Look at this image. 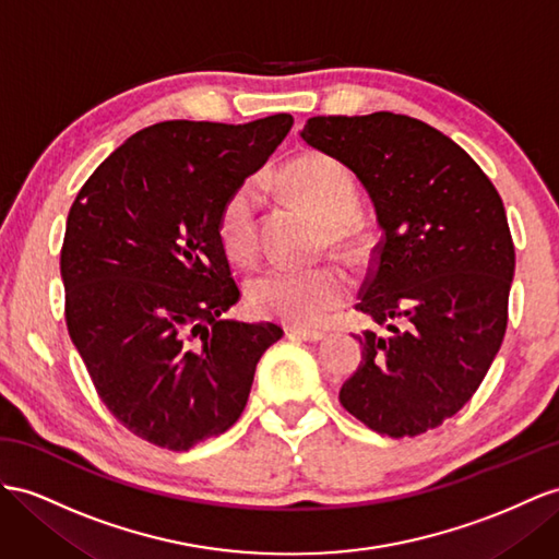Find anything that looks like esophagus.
<instances>
[{"instance_id": "obj_1", "label": "esophagus", "mask_w": 559, "mask_h": 559, "mask_svg": "<svg viewBox=\"0 0 559 559\" xmlns=\"http://www.w3.org/2000/svg\"><path fill=\"white\" fill-rule=\"evenodd\" d=\"M285 333H288V337H295V340H305V342H319L323 340L325 335L321 331H307V328H285Z\"/></svg>"}]
</instances>
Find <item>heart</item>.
<instances>
[{
    "instance_id": "1",
    "label": "heart",
    "mask_w": 559,
    "mask_h": 559,
    "mask_svg": "<svg viewBox=\"0 0 559 559\" xmlns=\"http://www.w3.org/2000/svg\"><path fill=\"white\" fill-rule=\"evenodd\" d=\"M278 183L299 205L321 219L328 240L349 257L366 250V228L354 217L359 193L349 171L335 157L302 153L278 171ZM222 250L236 264L248 266L260 252V191L252 179L240 181L226 195L217 217ZM352 281L337 264L311 269L269 266L248 281V302L266 319H278L297 328L323 323L333 311L347 305Z\"/></svg>"
}]
</instances>
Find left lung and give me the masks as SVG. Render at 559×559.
I'll return each mask as SVG.
<instances>
[{
  "instance_id": "obj_1",
  "label": "left lung",
  "mask_w": 559,
  "mask_h": 559,
  "mask_svg": "<svg viewBox=\"0 0 559 559\" xmlns=\"http://www.w3.org/2000/svg\"><path fill=\"white\" fill-rule=\"evenodd\" d=\"M302 139L361 179L382 228L356 309L390 335H356L361 364L340 404L380 435L418 437L469 402L503 345L514 274L503 200L416 118L317 116Z\"/></svg>"
}]
</instances>
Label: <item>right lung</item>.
Masks as SVG:
<instances>
[{
  "label": "right lung",
  "instance_id": "obj_1",
  "mask_svg": "<svg viewBox=\"0 0 559 559\" xmlns=\"http://www.w3.org/2000/svg\"><path fill=\"white\" fill-rule=\"evenodd\" d=\"M157 122L84 181L61 248L66 325L96 394L139 439L169 451L226 432L248 404L274 323L224 321L240 299L217 236L226 195L290 132Z\"/></svg>",
  "mask_w": 559,
  "mask_h": 559
}]
</instances>
